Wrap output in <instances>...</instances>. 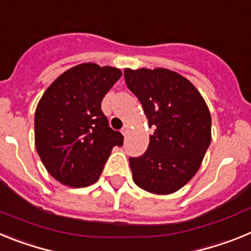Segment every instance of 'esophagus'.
<instances>
[{
  "mask_svg": "<svg viewBox=\"0 0 251 251\" xmlns=\"http://www.w3.org/2000/svg\"><path fill=\"white\" fill-rule=\"evenodd\" d=\"M128 129H129V126H128V124H126V126H124L123 128H122V134H123V136H127V133H128Z\"/></svg>",
  "mask_w": 251,
  "mask_h": 251,
  "instance_id": "34e87169",
  "label": "esophagus"
}]
</instances>
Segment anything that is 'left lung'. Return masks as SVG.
Instances as JSON below:
<instances>
[{"label": "left lung", "mask_w": 251, "mask_h": 251, "mask_svg": "<svg viewBox=\"0 0 251 251\" xmlns=\"http://www.w3.org/2000/svg\"><path fill=\"white\" fill-rule=\"evenodd\" d=\"M124 77L154 127L145 154L129 158L133 181L151 194H174L196 175L211 143L207 104L191 81L170 69L127 68Z\"/></svg>", "instance_id": "obj_1"}]
</instances>
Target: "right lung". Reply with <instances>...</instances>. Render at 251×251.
<instances>
[{"label": "right lung", "mask_w": 251, "mask_h": 251, "mask_svg": "<svg viewBox=\"0 0 251 251\" xmlns=\"http://www.w3.org/2000/svg\"><path fill=\"white\" fill-rule=\"evenodd\" d=\"M121 76L118 68L79 64L57 76L39 100L35 146L60 183L73 188L95 183L113 147L123 145V136L109 127L100 108Z\"/></svg>", "instance_id": "right-lung-1"}]
</instances>
